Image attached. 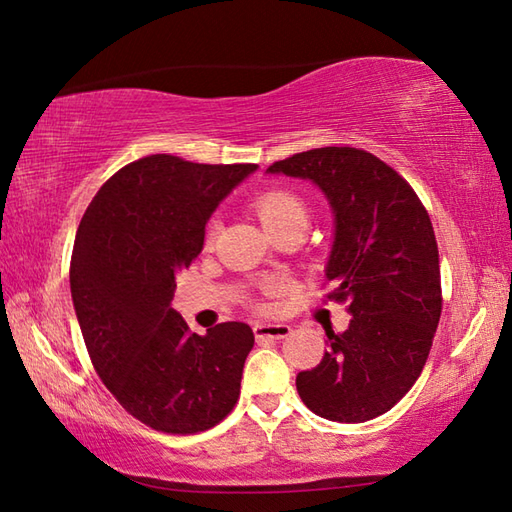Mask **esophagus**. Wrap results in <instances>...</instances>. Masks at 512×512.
<instances>
[{"mask_svg":"<svg viewBox=\"0 0 512 512\" xmlns=\"http://www.w3.org/2000/svg\"><path fill=\"white\" fill-rule=\"evenodd\" d=\"M253 332L257 341H279L286 339L292 330L286 323H255Z\"/></svg>","mask_w":512,"mask_h":512,"instance_id":"1","label":"esophagus"}]
</instances>
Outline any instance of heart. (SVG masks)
<instances>
[{"label": "heart", "instance_id": "obj_1", "mask_svg": "<svg viewBox=\"0 0 512 512\" xmlns=\"http://www.w3.org/2000/svg\"><path fill=\"white\" fill-rule=\"evenodd\" d=\"M253 211L270 235H277L288 228L306 231L310 224V206L297 191L270 189L259 193L253 200Z\"/></svg>", "mask_w": 512, "mask_h": 512}]
</instances>
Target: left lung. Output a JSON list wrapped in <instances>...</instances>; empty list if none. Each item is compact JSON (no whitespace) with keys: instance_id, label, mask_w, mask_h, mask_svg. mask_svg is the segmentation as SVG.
<instances>
[{"instance_id":"obj_1","label":"left lung","mask_w":512,"mask_h":512,"mask_svg":"<svg viewBox=\"0 0 512 512\" xmlns=\"http://www.w3.org/2000/svg\"><path fill=\"white\" fill-rule=\"evenodd\" d=\"M270 173L319 184L334 209L336 237L325 270L330 301L347 303L350 328L328 334L330 350L297 391L334 422L383 416L427 363L442 312L436 233L411 184L356 147L301 151Z\"/></svg>"}]
</instances>
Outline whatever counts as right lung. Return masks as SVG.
<instances>
[{
    "instance_id": "obj_1",
    "label": "right lung",
    "mask_w": 512,
    "mask_h": 512,
    "mask_svg": "<svg viewBox=\"0 0 512 512\" xmlns=\"http://www.w3.org/2000/svg\"><path fill=\"white\" fill-rule=\"evenodd\" d=\"M255 169L145 156L103 184L76 231L70 290L90 361L156 431H206L239 398L253 330L228 321L193 334L171 301L178 273L202 253L206 220Z\"/></svg>"
}]
</instances>
